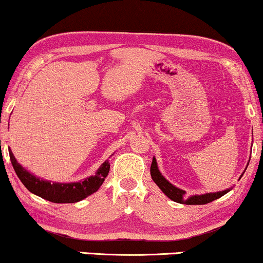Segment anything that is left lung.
<instances>
[{
    "label": "left lung",
    "instance_id": "left-lung-1",
    "mask_svg": "<svg viewBox=\"0 0 263 263\" xmlns=\"http://www.w3.org/2000/svg\"><path fill=\"white\" fill-rule=\"evenodd\" d=\"M250 160V159H249ZM248 167V164H247ZM247 169V168H246ZM245 169V172H246ZM243 172V173H245ZM243 173L241 174L240 179L243 175ZM151 175L152 179L154 182L157 184L161 191L164 193V195L169 197V199L173 200L174 202H177V203H182V204H205L209 203L216 199H220L221 196H223L224 194H227L228 192L232 191V188L226 189V191L222 192H215V193H205V194H201V195H191V196H185V192L183 189L177 188L176 185H174L173 183L169 182V181L165 179V177L161 174L159 171V167H157V162L155 157H153V162L151 165Z\"/></svg>",
    "mask_w": 263,
    "mask_h": 263
}]
</instances>
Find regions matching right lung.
<instances>
[{
  "instance_id": "obj_1",
  "label": "right lung",
  "mask_w": 263,
  "mask_h": 263,
  "mask_svg": "<svg viewBox=\"0 0 263 263\" xmlns=\"http://www.w3.org/2000/svg\"><path fill=\"white\" fill-rule=\"evenodd\" d=\"M9 156L16 175L21 180L24 187L35 195L47 201L54 202V203H75V202L86 199L87 196L98 192L106 180L109 168H110V164L107 160L95 172V175H91L82 181H79V182H52V181L40 179L34 174L28 172L26 168L17 162L10 149Z\"/></svg>"
}]
</instances>
